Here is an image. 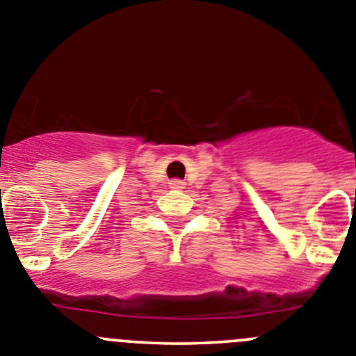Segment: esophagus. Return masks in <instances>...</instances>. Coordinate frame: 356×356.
<instances>
[{"label":"esophagus","instance_id":"34e87169","mask_svg":"<svg viewBox=\"0 0 356 356\" xmlns=\"http://www.w3.org/2000/svg\"><path fill=\"white\" fill-rule=\"evenodd\" d=\"M168 184H170V188H174V189H182L184 188V182L181 181V179H172L170 182H168Z\"/></svg>","mask_w":356,"mask_h":356}]
</instances>
